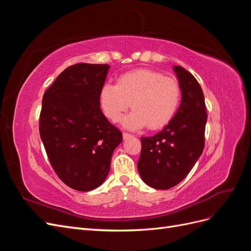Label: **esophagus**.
<instances>
[{"instance_id":"34e87169","label":"esophagus","mask_w":251,"mask_h":251,"mask_svg":"<svg viewBox=\"0 0 251 251\" xmlns=\"http://www.w3.org/2000/svg\"><path fill=\"white\" fill-rule=\"evenodd\" d=\"M123 137H124V139H127V138H130V137H133V135L124 132V133H123Z\"/></svg>"}]
</instances>
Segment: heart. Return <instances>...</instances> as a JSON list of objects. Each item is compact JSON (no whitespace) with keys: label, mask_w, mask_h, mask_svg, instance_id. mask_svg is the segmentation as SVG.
<instances>
[{"label":"heart","mask_w":251,"mask_h":251,"mask_svg":"<svg viewBox=\"0 0 251 251\" xmlns=\"http://www.w3.org/2000/svg\"><path fill=\"white\" fill-rule=\"evenodd\" d=\"M181 100L179 81L157 71L141 69L127 72L116 85L105 83L100 94V107L110 120L117 123L130 107L134 109L124 119V126L138 130L148 125L158 130L168 125Z\"/></svg>","instance_id":"obj_1"}]
</instances>
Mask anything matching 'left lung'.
<instances>
[{
    "label": "left lung",
    "mask_w": 251,
    "mask_h": 251,
    "mask_svg": "<svg viewBox=\"0 0 251 251\" xmlns=\"http://www.w3.org/2000/svg\"><path fill=\"white\" fill-rule=\"evenodd\" d=\"M181 88V103L168 126L151 137H141L137 164L143 182L156 189H169L183 180L204 149L207 121L203 91L192 73L174 66Z\"/></svg>",
    "instance_id": "obj_1"
}]
</instances>
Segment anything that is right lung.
I'll return each instance as SVG.
<instances>
[{
	"instance_id": "1",
	"label": "right lung",
	"mask_w": 251,
	"mask_h": 251,
	"mask_svg": "<svg viewBox=\"0 0 251 251\" xmlns=\"http://www.w3.org/2000/svg\"><path fill=\"white\" fill-rule=\"evenodd\" d=\"M109 65L75 64L43 96L40 135L49 161L66 185L89 192L103 183L123 133L100 109Z\"/></svg>"
}]
</instances>
